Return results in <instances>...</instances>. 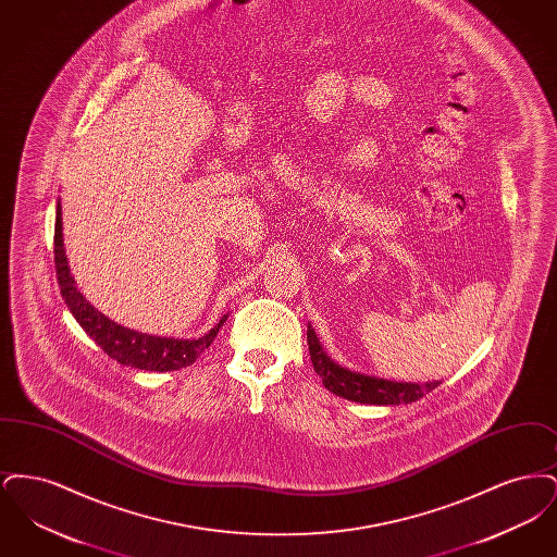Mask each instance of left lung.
Segmentation results:
<instances>
[{
	"instance_id": "1",
	"label": "left lung",
	"mask_w": 557,
	"mask_h": 557,
	"mask_svg": "<svg viewBox=\"0 0 557 557\" xmlns=\"http://www.w3.org/2000/svg\"><path fill=\"white\" fill-rule=\"evenodd\" d=\"M307 343H309V352L313 368L318 371L319 377L323 380V386L355 403L363 405H398V403H413L418 398L424 397L425 393L434 391L441 382H425V384H411V382H391L382 377H373L366 373L346 370L343 366L334 363L319 345L318 336L313 327L309 325L307 330Z\"/></svg>"
}]
</instances>
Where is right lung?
Returning a JSON list of instances; mask_svg holds the SVG:
<instances>
[{"label":"right lung","instance_id":"1","mask_svg":"<svg viewBox=\"0 0 557 557\" xmlns=\"http://www.w3.org/2000/svg\"><path fill=\"white\" fill-rule=\"evenodd\" d=\"M53 263H55L58 286H60L66 307L79 321L81 327L87 332V336L91 341H96V345L100 346L110 359L119 361L121 366H129L135 370L144 371H173L187 368L212 345L214 336L219 334L221 325L227 319V315H223L209 334H205L196 341L150 336V334L135 332V330H129V327L119 325L112 319H108L94 305H89L75 286V280L71 275L69 263H66V252H64L60 202L55 207Z\"/></svg>","mask_w":557,"mask_h":557}]
</instances>
